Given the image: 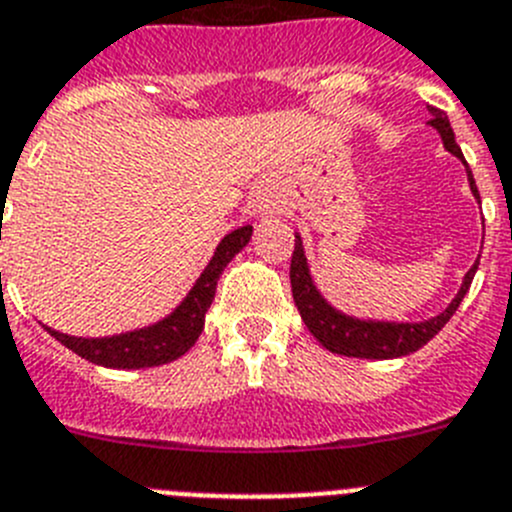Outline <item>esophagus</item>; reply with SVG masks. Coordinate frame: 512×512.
Masks as SVG:
<instances>
[{"mask_svg":"<svg viewBox=\"0 0 512 512\" xmlns=\"http://www.w3.org/2000/svg\"><path fill=\"white\" fill-rule=\"evenodd\" d=\"M255 211H257V214H262V216L273 214V204H270V201H267V199H260L255 204Z\"/></svg>","mask_w":512,"mask_h":512,"instance_id":"obj_1","label":"esophagus"}]
</instances>
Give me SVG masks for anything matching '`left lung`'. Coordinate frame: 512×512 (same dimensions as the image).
I'll list each match as a JSON object with an SVG mask.
<instances>
[{
  "label": "left lung",
  "mask_w": 512,
  "mask_h": 512,
  "mask_svg": "<svg viewBox=\"0 0 512 512\" xmlns=\"http://www.w3.org/2000/svg\"><path fill=\"white\" fill-rule=\"evenodd\" d=\"M428 124L434 127L436 132L444 140V147L449 150L454 158H459L467 168V181L472 188V196L480 201V191L474 186L472 170H469L467 160L462 155V147L454 140V132H451L449 117H446L441 109L428 107ZM477 265H480V257L474 260V265L469 267L467 275L462 280V288L454 298H451L449 306L441 313L431 316L426 321H375V319H357V316H349L342 313L339 308L331 306L321 290L316 288L311 278V270H308L306 252H303V239L301 234H296V250L290 257V288H293V301H296L298 313H301L303 324L308 326L316 342L321 347H326L334 354H344V357H359V359H395L405 357V354H413L434 339L441 329H444L446 321L454 316V311L459 308L462 298L467 296L469 285H472L474 273H477Z\"/></svg>",
  "instance_id": "obj_1"
}]
</instances>
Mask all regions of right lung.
I'll list each match as a JSON object with an SVG mask.
<instances>
[{"instance_id": "right-lung-1", "label": "right lung", "mask_w": 512, "mask_h": 512, "mask_svg": "<svg viewBox=\"0 0 512 512\" xmlns=\"http://www.w3.org/2000/svg\"><path fill=\"white\" fill-rule=\"evenodd\" d=\"M252 237V227L234 229L227 237L216 245L214 257L209 265L204 267L201 278L193 283L188 290V296L168 313L158 324L142 326L135 331H124V334L114 336H99V339H86V336H71L63 331H55L50 326V336H55L63 347L76 352L78 357L89 359L94 365L114 367V370H142V367H158L168 365L173 359L183 357L188 349L196 344L199 334L204 331L206 311H209L211 301H214L216 283L222 278L224 267L232 262L237 252L247 247Z\"/></svg>"}]
</instances>
